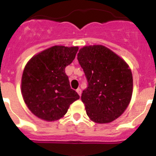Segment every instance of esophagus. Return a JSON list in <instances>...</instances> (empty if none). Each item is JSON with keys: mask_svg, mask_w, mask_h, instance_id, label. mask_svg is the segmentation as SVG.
Wrapping results in <instances>:
<instances>
[{"mask_svg": "<svg viewBox=\"0 0 156 156\" xmlns=\"http://www.w3.org/2000/svg\"><path fill=\"white\" fill-rule=\"evenodd\" d=\"M76 91L78 92V94H79L80 96H81V88H78V89L76 90Z\"/></svg>", "mask_w": 156, "mask_h": 156, "instance_id": "1", "label": "esophagus"}]
</instances>
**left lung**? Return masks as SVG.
Returning <instances> with one entry per match:
<instances>
[{"label":"left lung","mask_w":156,"mask_h":156,"mask_svg":"<svg viewBox=\"0 0 156 156\" xmlns=\"http://www.w3.org/2000/svg\"><path fill=\"white\" fill-rule=\"evenodd\" d=\"M78 61L88 82L81 101L88 117L97 123H108L119 118L131 101L132 71L120 57L102 45L80 49Z\"/></svg>","instance_id":"obj_1"}]
</instances>
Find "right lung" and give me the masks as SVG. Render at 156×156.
<instances>
[{"instance_id":"right-lung-1","label":"right lung","mask_w":156,"mask_h":156,"mask_svg":"<svg viewBox=\"0 0 156 156\" xmlns=\"http://www.w3.org/2000/svg\"><path fill=\"white\" fill-rule=\"evenodd\" d=\"M78 50V47L53 46L33 57L26 65L21 91L24 102L34 115L48 122L58 120L79 98L71 89L65 71Z\"/></svg>"}]
</instances>
